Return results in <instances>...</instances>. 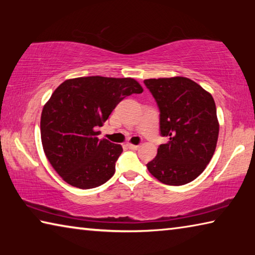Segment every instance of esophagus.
Returning a JSON list of instances; mask_svg holds the SVG:
<instances>
[{
  "mask_svg": "<svg viewBox=\"0 0 255 255\" xmlns=\"http://www.w3.org/2000/svg\"><path fill=\"white\" fill-rule=\"evenodd\" d=\"M127 146L130 149H138L139 148V145H133V144H127Z\"/></svg>",
  "mask_w": 255,
  "mask_h": 255,
  "instance_id": "1",
  "label": "esophagus"
}]
</instances>
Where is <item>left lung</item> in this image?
Here are the masks:
<instances>
[{"instance_id": "obj_1", "label": "left lung", "mask_w": 255, "mask_h": 255, "mask_svg": "<svg viewBox=\"0 0 255 255\" xmlns=\"http://www.w3.org/2000/svg\"><path fill=\"white\" fill-rule=\"evenodd\" d=\"M144 84L159 110V132L167 143L146 164L150 174L167 185L187 184L208 165L219 125L211 94L187 77L149 79Z\"/></svg>"}]
</instances>
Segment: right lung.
<instances>
[{
    "label": "right lung",
    "instance_id": "right-lung-1",
    "mask_svg": "<svg viewBox=\"0 0 255 255\" xmlns=\"http://www.w3.org/2000/svg\"><path fill=\"white\" fill-rule=\"evenodd\" d=\"M143 88L130 77L86 76L63 82L41 112L44 152L51 166L73 187L92 189L116 171L123 147L97 137L98 127L125 98Z\"/></svg>",
    "mask_w": 255,
    "mask_h": 255
}]
</instances>
